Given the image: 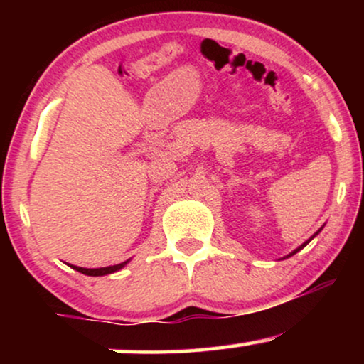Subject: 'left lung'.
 <instances>
[{
	"instance_id": "obj_1",
	"label": "left lung",
	"mask_w": 364,
	"mask_h": 364,
	"mask_svg": "<svg viewBox=\"0 0 364 364\" xmlns=\"http://www.w3.org/2000/svg\"><path fill=\"white\" fill-rule=\"evenodd\" d=\"M320 232H321V228H320V230H318V232H316V233H315V235H313V237H311V238H310V240H306V242H305V243H301V245H300V247H298V248H296V250H293V252H291V253H290V255H287V258H288V257H291V255H295V253H296V252H300V250H301V248H303V247H306V245H308V243H310V242H311V240H313V238H315V237H316V235H318V233H320Z\"/></svg>"
}]
</instances>
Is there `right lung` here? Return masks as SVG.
<instances>
[{
  "label": "right lung",
  "mask_w": 364,
  "mask_h": 364,
  "mask_svg": "<svg viewBox=\"0 0 364 364\" xmlns=\"http://www.w3.org/2000/svg\"><path fill=\"white\" fill-rule=\"evenodd\" d=\"M129 262V260H127ZM127 262H122V263H117V265H111V267H102V268H82V267H74V265H68L74 268V270L79 272V273H84V275H89V277H102V275H109V273H114V272H119L121 268H124L127 265Z\"/></svg>",
  "instance_id": "add662e5"
}]
</instances>
